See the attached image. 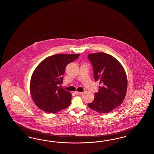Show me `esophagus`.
Masks as SVG:
<instances>
[{"label":"esophagus","mask_w":154,"mask_h":154,"mask_svg":"<svg viewBox=\"0 0 154 154\" xmlns=\"http://www.w3.org/2000/svg\"><path fill=\"white\" fill-rule=\"evenodd\" d=\"M75 93L76 94H81L82 93V92L81 91H75Z\"/></svg>","instance_id":"esophagus-1"}]
</instances>
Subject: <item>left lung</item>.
Listing matches in <instances>:
<instances>
[{"label": "left lung", "instance_id": "obj_1", "mask_svg": "<svg viewBox=\"0 0 154 154\" xmlns=\"http://www.w3.org/2000/svg\"><path fill=\"white\" fill-rule=\"evenodd\" d=\"M88 58L93 66L95 81L102 85L88 106L98 113H109L121 104L126 96L128 79L125 70L118 60L105 53L90 54Z\"/></svg>", "mask_w": 154, "mask_h": 154}]
</instances>
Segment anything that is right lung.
Here are the masks:
<instances>
[{
	"mask_svg": "<svg viewBox=\"0 0 154 154\" xmlns=\"http://www.w3.org/2000/svg\"><path fill=\"white\" fill-rule=\"evenodd\" d=\"M79 56L57 54L46 58L36 67L31 76L29 90L34 103L40 109L55 113L70 105L71 94L60 85L63 82L66 65Z\"/></svg>",
	"mask_w": 154,
	"mask_h": 154,
	"instance_id": "obj_1",
	"label": "right lung"
}]
</instances>
